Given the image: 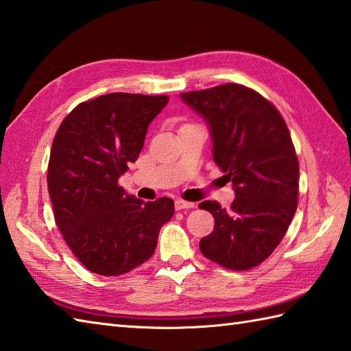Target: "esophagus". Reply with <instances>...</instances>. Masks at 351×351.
<instances>
[{"mask_svg":"<svg viewBox=\"0 0 351 351\" xmlns=\"http://www.w3.org/2000/svg\"><path fill=\"white\" fill-rule=\"evenodd\" d=\"M175 208L178 211L180 210H187V208H195V204L187 202V200H182V199H176L175 200Z\"/></svg>","mask_w":351,"mask_h":351,"instance_id":"1","label":"esophagus"}]
</instances>
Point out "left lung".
I'll use <instances>...</instances> for the list:
<instances>
[{
	"label": "left lung",
	"instance_id": "8db88e82",
	"mask_svg": "<svg viewBox=\"0 0 351 351\" xmlns=\"http://www.w3.org/2000/svg\"><path fill=\"white\" fill-rule=\"evenodd\" d=\"M205 119L213 158L232 182L229 210L219 202L199 205L214 217V230L200 252L229 270H249L278 247L299 200V160L283 117L270 101L241 84L181 93Z\"/></svg>",
	"mask_w": 351,
	"mask_h": 351
}]
</instances>
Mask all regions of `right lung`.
I'll return each instance as SVG.
<instances>
[{"instance_id":"add662e5","label":"right lung","mask_w":351,"mask_h":351,"mask_svg":"<svg viewBox=\"0 0 351 351\" xmlns=\"http://www.w3.org/2000/svg\"><path fill=\"white\" fill-rule=\"evenodd\" d=\"M169 96L108 93L81 102L58 128L48 164L54 219L88 271L119 276L154 255L173 200L145 202L117 184L138 158Z\"/></svg>"}]
</instances>
